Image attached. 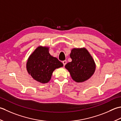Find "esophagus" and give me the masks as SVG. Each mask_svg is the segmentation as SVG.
I'll return each instance as SVG.
<instances>
[{
    "mask_svg": "<svg viewBox=\"0 0 121 121\" xmlns=\"http://www.w3.org/2000/svg\"><path fill=\"white\" fill-rule=\"evenodd\" d=\"M62 63H63V64L64 66H65V65L66 64V63H67V62H66V60H64V61H63Z\"/></svg>",
    "mask_w": 121,
    "mask_h": 121,
    "instance_id": "esophagus-1",
    "label": "esophagus"
}]
</instances>
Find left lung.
<instances>
[{
	"mask_svg": "<svg viewBox=\"0 0 121 121\" xmlns=\"http://www.w3.org/2000/svg\"><path fill=\"white\" fill-rule=\"evenodd\" d=\"M71 62L65 65L73 79L77 82L88 80L94 73L95 65L94 60L85 48H73L71 51Z\"/></svg>",
	"mask_w": 121,
	"mask_h": 121,
	"instance_id": "obj_1",
	"label": "left lung"
}]
</instances>
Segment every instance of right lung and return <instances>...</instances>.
<instances>
[{
    "mask_svg": "<svg viewBox=\"0 0 121 121\" xmlns=\"http://www.w3.org/2000/svg\"><path fill=\"white\" fill-rule=\"evenodd\" d=\"M63 63L48 52V48L39 46L30 56L27 61L26 69L34 80L47 83L56 68L62 67Z\"/></svg>",
    "mask_w": 121,
    "mask_h": 121,
    "instance_id": "1",
    "label": "right lung"
}]
</instances>
